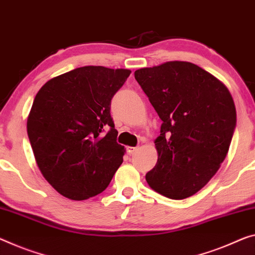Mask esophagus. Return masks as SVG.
Returning <instances> with one entry per match:
<instances>
[{"instance_id": "34e87169", "label": "esophagus", "mask_w": 255, "mask_h": 255, "mask_svg": "<svg viewBox=\"0 0 255 255\" xmlns=\"http://www.w3.org/2000/svg\"><path fill=\"white\" fill-rule=\"evenodd\" d=\"M138 150V147H128V152L130 155H132V154H134V152Z\"/></svg>"}]
</instances>
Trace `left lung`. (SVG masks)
<instances>
[{
    "label": "left lung",
    "mask_w": 255,
    "mask_h": 255,
    "mask_svg": "<svg viewBox=\"0 0 255 255\" xmlns=\"http://www.w3.org/2000/svg\"><path fill=\"white\" fill-rule=\"evenodd\" d=\"M134 77L163 121L147 183L168 198L190 197L228 154L236 127L233 97L221 81L188 61L140 68Z\"/></svg>",
    "instance_id": "8db88e82"
}]
</instances>
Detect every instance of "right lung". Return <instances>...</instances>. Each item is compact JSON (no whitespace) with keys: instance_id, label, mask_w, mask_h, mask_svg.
<instances>
[{"instance_id":"1","label":"right lung","mask_w":255,"mask_h":255,"mask_svg":"<svg viewBox=\"0 0 255 255\" xmlns=\"http://www.w3.org/2000/svg\"><path fill=\"white\" fill-rule=\"evenodd\" d=\"M130 74L84 66L51 78L35 97L27 119L30 146L43 177L64 197L103 193L122 164L111 101Z\"/></svg>"}]
</instances>
